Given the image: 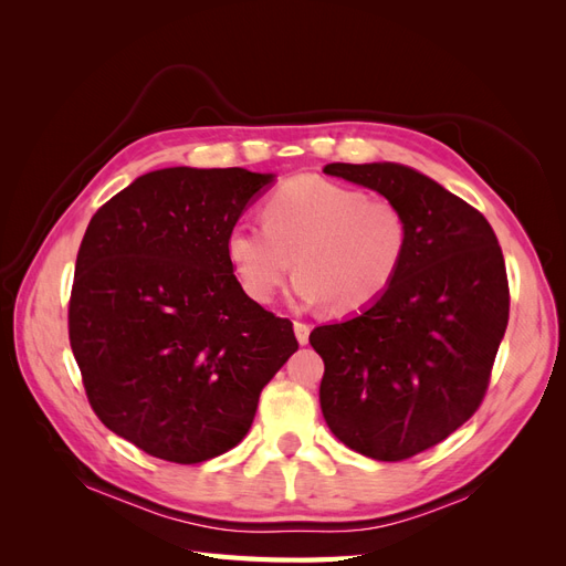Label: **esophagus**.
I'll list each match as a JSON object with an SVG mask.
<instances>
[{
	"label": "esophagus",
	"mask_w": 566,
	"mask_h": 566,
	"mask_svg": "<svg viewBox=\"0 0 566 566\" xmlns=\"http://www.w3.org/2000/svg\"><path fill=\"white\" fill-rule=\"evenodd\" d=\"M310 333H312L310 325L302 323V321H295V335H297L300 345H306V342H310Z\"/></svg>",
	"instance_id": "esophagus-1"
}]
</instances>
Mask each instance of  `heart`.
<instances>
[{"label": "heart", "mask_w": 566, "mask_h": 566, "mask_svg": "<svg viewBox=\"0 0 566 566\" xmlns=\"http://www.w3.org/2000/svg\"><path fill=\"white\" fill-rule=\"evenodd\" d=\"M262 223L238 221L227 233V260L260 304L276 297L295 262L300 304L361 312L399 279L410 248L408 217L397 202L312 175L279 186L262 205Z\"/></svg>", "instance_id": "obj_1"}]
</instances>
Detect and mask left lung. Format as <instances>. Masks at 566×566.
Here are the masks:
<instances>
[{"label": "left lung", "instance_id": "obj_1", "mask_svg": "<svg viewBox=\"0 0 566 566\" xmlns=\"http://www.w3.org/2000/svg\"><path fill=\"white\" fill-rule=\"evenodd\" d=\"M325 175L373 188L408 217L399 279L358 316L318 325L321 410L331 432L373 460L413 458L482 406L510 316L503 250L486 217L397 163H333Z\"/></svg>", "mask_w": 566, "mask_h": 566}]
</instances>
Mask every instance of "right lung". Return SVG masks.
Segmentation results:
<instances>
[{"mask_svg":"<svg viewBox=\"0 0 566 566\" xmlns=\"http://www.w3.org/2000/svg\"><path fill=\"white\" fill-rule=\"evenodd\" d=\"M273 175L167 167L101 205L84 231L67 335L98 420L193 465L248 434L297 352L293 323L245 295L227 233Z\"/></svg>","mask_w":566,"mask_h":566,"instance_id":"1","label":"right lung"}]
</instances>
